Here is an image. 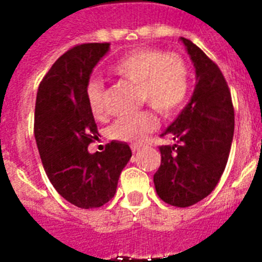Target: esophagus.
<instances>
[{
    "label": "esophagus",
    "instance_id": "obj_1",
    "mask_svg": "<svg viewBox=\"0 0 262 262\" xmlns=\"http://www.w3.org/2000/svg\"><path fill=\"white\" fill-rule=\"evenodd\" d=\"M143 149V145H132V152L133 154H139Z\"/></svg>",
    "mask_w": 262,
    "mask_h": 262
}]
</instances>
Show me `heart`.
Returning a JSON list of instances; mask_svg holds the SVG:
<instances>
[{
  "label": "heart",
  "instance_id": "heart-1",
  "mask_svg": "<svg viewBox=\"0 0 262 262\" xmlns=\"http://www.w3.org/2000/svg\"><path fill=\"white\" fill-rule=\"evenodd\" d=\"M111 72L139 87V99L148 103L160 115L178 113L190 94V71L178 54L149 47L127 51L113 63ZM91 113L100 117L104 113V87L99 79H92L85 87ZM158 126L155 114L149 110L121 117L110 126L111 139L130 144H141Z\"/></svg>",
  "mask_w": 262,
  "mask_h": 262
}]
</instances>
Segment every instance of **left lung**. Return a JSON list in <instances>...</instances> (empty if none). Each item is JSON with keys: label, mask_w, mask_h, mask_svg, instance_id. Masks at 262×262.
<instances>
[{"label": "left lung", "mask_w": 262, "mask_h": 262, "mask_svg": "<svg viewBox=\"0 0 262 262\" xmlns=\"http://www.w3.org/2000/svg\"><path fill=\"white\" fill-rule=\"evenodd\" d=\"M181 40L197 83L190 102L162 133L177 144L159 147L162 162L154 183L164 203L186 208L211 194L223 174L234 136V107L219 67L191 40Z\"/></svg>", "instance_id": "obj_1"}]
</instances>
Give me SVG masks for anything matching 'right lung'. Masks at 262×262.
I'll return each mask as SVG.
<instances>
[{
  "instance_id": "add662e5",
  "label": "right lung",
  "mask_w": 262,
  "mask_h": 262,
  "mask_svg": "<svg viewBox=\"0 0 262 262\" xmlns=\"http://www.w3.org/2000/svg\"><path fill=\"white\" fill-rule=\"evenodd\" d=\"M110 43H84L61 55L39 84L35 139L54 189L76 207L99 208L114 197L121 171L132 158L129 145L111 141L90 154L98 126L85 96L95 65Z\"/></svg>"
}]
</instances>
